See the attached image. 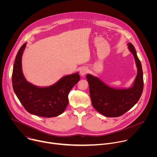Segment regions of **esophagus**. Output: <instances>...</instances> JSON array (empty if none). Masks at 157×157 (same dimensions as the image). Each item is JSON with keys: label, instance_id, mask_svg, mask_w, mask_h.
Instances as JSON below:
<instances>
[{"label": "esophagus", "instance_id": "34e87169", "mask_svg": "<svg viewBox=\"0 0 157 157\" xmlns=\"http://www.w3.org/2000/svg\"><path fill=\"white\" fill-rule=\"evenodd\" d=\"M87 72H88V70H87V68H86V67H83V68H81L79 70V74L81 76H85V75L86 73H87Z\"/></svg>", "mask_w": 157, "mask_h": 157}]
</instances>
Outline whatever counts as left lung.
<instances>
[{
    "instance_id": "8db88e82",
    "label": "left lung",
    "mask_w": 157,
    "mask_h": 157,
    "mask_svg": "<svg viewBox=\"0 0 157 157\" xmlns=\"http://www.w3.org/2000/svg\"><path fill=\"white\" fill-rule=\"evenodd\" d=\"M127 46L135 59L137 68V75L131 87L123 89L112 87L96 76L90 74L86 75L92 104L98 113L105 117H116L123 115L136 105L142 94V64L133 44L128 43Z\"/></svg>"
}]
</instances>
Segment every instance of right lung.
Here are the masks:
<instances>
[{
  "label": "right lung",
  "instance_id": "right-lung-1",
  "mask_svg": "<svg viewBox=\"0 0 157 157\" xmlns=\"http://www.w3.org/2000/svg\"><path fill=\"white\" fill-rule=\"evenodd\" d=\"M27 43L19 49L12 72V86L18 100L29 113L43 117H56L63 113L68 104V94L79 81L78 73L62 77L47 87H40L25 79L21 66V58Z\"/></svg>",
  "mask_w": 157,
  "mask_h": 157
}]
</instances>
